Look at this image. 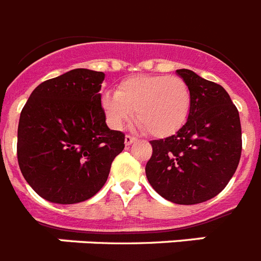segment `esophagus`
Returning a JSON list of instances; mask_svg holds the SVG:
<instances>
[{"label": "esophagus", "instance_id": "obj_1", "mask_svg": "<svg viewBox=\"0 0 261 261\" xmlns=\"http://www.w3.org/2000/svg\"><path fill=\"white\" fill-rule=\"evenodd\" d=\"M135 141H136V137H133V136H130V135H126L125 136V145L126 146L132 145V144Z\"/></svg>", "mask_w": 261, "mask_h": 261}]
</instances>
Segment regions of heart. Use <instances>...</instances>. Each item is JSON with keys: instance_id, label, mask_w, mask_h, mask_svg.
<instances>
[{"instance_id": "b5f03b06", "label": "heart", "mask_w": 261, "mask_h": 261, "mask_svg": "<svg viewBox=\"0 0 261 261\" xmlns=\"http://www.w3.org/2000/svg\"><path fill=\"white\" fill-rule=\"evenodd\" d=\"M193 104L190 86L179 76L139 75L122 80L116 92H106L101 107L113 128L132 120L148 135L165 139L186 124Z\"/></svg>"}]
</instances>
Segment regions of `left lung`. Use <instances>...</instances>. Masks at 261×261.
Returning a JSON list of instances; mask_svg holds the SVG:
<instances>
[{
    "label": "left lung",
    "instance_id": "8db88e82",
    "mask_svg": "<svg viewBox=\"0 0 261 261\" xmlns=\"http://www.w3.org/2000/svg\"><path fill=\"white\" fill-rule=\"evenodd\" d=\"M190 86L189 119L175 135L150 141L146 164L149 184L165 199L197 204L223 190L237 171L242 154L239 112L219 84L191 70H177Z\"/></svg>",
    "mask_w": 261,
    "mask_h": 261
}]
</instances>
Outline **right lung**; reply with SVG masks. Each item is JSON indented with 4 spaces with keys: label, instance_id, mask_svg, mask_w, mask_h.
I'll list each match as a JSON object with an SVG mask.
<instances>
[{
    "label": "right lung",
    "instance_id": "obj_1",
    "mask_svg": "<svg viewBox=\"0 0 261 261\" xmlns=\"http://www.w3.org/2000/svg\"><path fill=\"white\" fill-rule=\"evenodd\" d=\"M104 72L76 68L31 92L18 124L22 175L46 200L73 204L103 188L125 135L111 130L101 107Z\"/></svg>",
    "mask_w": 261,
    "mask_h": 261
}]
</instances>
